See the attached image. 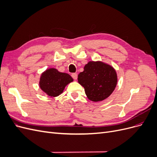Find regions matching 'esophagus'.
Listing matches in <instances>:
<instances>
[{
  "label": "esophagus",
  "mask_w": 157,
  "mask_h": 157,
  "mask_svg": "<svg viewBox=\"0 0 157 157\" xmlns=\"http://www.w3.org/2000/svg\"><path fill=\"white\" fill-rule=\"evenodd\" d=\"M71 76H72V77L73 78L74 80H77V73H73L72 75H71Z\"/></svg>",
  "instance_id": "1"
}]
</instances>
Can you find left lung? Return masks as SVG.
<instances>
[{
	"mask_svg": "<svg viewBox=\"0 0 157 157\" xmlns=\"http://www.w3.org/2000/svg\"><path fill=\"white\" fill-rule=\"evenodd\" d=\"M118 81L115 69L101 61H90L78 75V82L84 87L90 101H101L111 96Z\"/></svg>",
	"mask_w": 157,
	"mask_h": 157,
	"instance_id": "obj_1",
	"label": "left lung"
}]
</instances>
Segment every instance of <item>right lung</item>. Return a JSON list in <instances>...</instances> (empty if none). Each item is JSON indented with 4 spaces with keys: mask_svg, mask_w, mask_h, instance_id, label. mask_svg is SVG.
Returning a JSON list of instances; mask_svg holds the SVG:
<instances>
[{
    "mask_svg": "<svg viewBox=\"0 0 157 157\" xmlns=\"http://www.w3.org/2000/svg\"><path fill=\"white\" fill-rule=\"evenodd\" d=\"M73 81L69 74L59 72L55 68H48L41 74L39 86L47 96L55 98L63 93L65 86Z\"/></svg>",
    "mask_w": 157,
    "mask_h": 157,
    "instance_id": "add662e5",
    "label": "right lung"
}]
</instances>
